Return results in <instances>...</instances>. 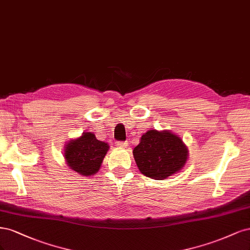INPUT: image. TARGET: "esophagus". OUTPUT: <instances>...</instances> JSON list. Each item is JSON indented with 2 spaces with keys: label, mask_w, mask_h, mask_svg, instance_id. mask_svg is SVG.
Instances as JSON below:
<instances>
[{
  "label": "esophagus",
  "mask_w": 250,
  "mask_h": 250,
  "mask_svg": "<svg viewBox=\"0 0 250 250\" xmlns=\"http://www.w3.org/2000/svg\"><path fill=\"white\" fill-rule=\"evenodd\" d=\"M116 146L119 148H125L127 146V142L126 141H118V142H116Z\"/></svg>",
  "instance_id": "obj_1"
}]
</instances>
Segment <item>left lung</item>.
Returning <instances> with one entry per match:
<instances>
[{
	"label": "left lung",
	"mask_w": 250,
	"mask_h": 250,
	"mask_svg": "<svg viewBox=\"0 0 250 250\" xmlns=\"http://www.w3.org/2000/svg\"><path fill=\"white\" fill-rule=\"evenodd\" d=\"M189 150L179 135L171 131L144 133L133 149L136 164L147 178L162 181L181 171L187 163Z\"/></svg>",
	"instance_id": "left-lung-1"
}]
</instances>
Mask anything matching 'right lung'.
<instances>
[{"mask_svg":"<svg viewBox=\"0 0 250 250\" xmlns=\"http://www.w3.org/2000/svg\"><path fill=\"white\" fill-rule=\"evenodd\" d=\"M109 147L107 142L96 139L92 132H84L78 138L66 142L64 159L71 170L89 176L99 172Z\"/></svg>","mask_w":250,"mask_h":250,"instance_id":"1","label":"right lung"}]
</instances>
